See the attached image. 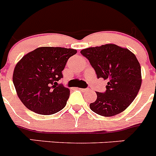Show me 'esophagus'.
<instances>
[{
    "instance_id": "1",
    "label": "esophagus",
    "mask_w": 156,
    "mask_h": 156,
    "mask_svg": "<svg viewBox=\"0 0 156 156\" xmlns=\"http://www.w3.org/2000/svg\"><path fill=\"white\" fill-rule=\"evenodd\" d=\"M80 90H81V91H82V92H87L88 90H89V89H82V88H80Z\"/></svg>"
}]
</instances>
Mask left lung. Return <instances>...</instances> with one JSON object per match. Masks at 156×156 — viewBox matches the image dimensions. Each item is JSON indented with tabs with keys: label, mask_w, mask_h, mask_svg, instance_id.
Masks as SVG:
<instances>
[{
	"label": "left lung",
	"mask_w": 156,
	"mask_h": 156,
	"mask_svg": "<svg viewBox=\"0 0 156 156\" xmlns=\"http://www.w3.org/2000/svg\"><path fill=\"white\" fill-rule=\"evenodd\" d=\"M81 53L89 59L97 78L108 81L106 91L97 92V98L90 104V109L106 117L125 111L141 86V70L136 55L114 44L85 48Z\"/></svg>",
	"instance_id": "obj_1"
}]
</instances>
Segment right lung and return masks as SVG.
<instances>
[{"label":"right lung","mask_w":156,"mask_h":156,"mask_svg":"<svg viewBox=\"0 0 156 156\" xmlns=\"http://www.w3.org/2000/svg\"><path fill=\"white\" fill-rule=\"evenodd\" d=\"M76 52L73 48L40 47L17 63L13 83L19 98L29 110L48 115L66 106L70 90L58 82L68 59Z\"/></svg>","instance_id":"add662e5"}]
</instances>
